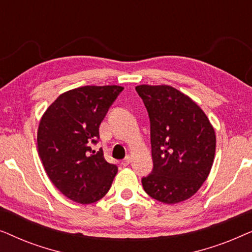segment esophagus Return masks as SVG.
Returning <instances> with one entry per match:
<instances>
[{
    "label": "esophagus",
    "instance_id": "obj_1",
    "mask_svg": "<svg viewBox=\"0 0 252 252\" xmlns=\"http://www.w3.org/2000/svg\"><path fill=\"white\" fill-rule=\"evenodd\" d=\"M130 161H132V157L127 156V157L125 158V159H124V160L122 161V164H123V165H128V164L130 163Z\"/></svg>",
    "mask_w": 252,
    "mask_h": 252
}]
</instances>
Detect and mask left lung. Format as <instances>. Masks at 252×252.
<instances>
[{
    "label": "left lung",
    "mask_w": 252,
    "mask_h": 252,
    "mask_svg": "<svg viewBox=\"0 0 252 252\" xmlns=\"http://www.w3.org/2000/svg\"><path fill=\"white\" fill-rule=\"evenodd\" d=\"M150 119L154 168L142 178L144 191L161 203L190 198L211 171L216 133L204 111L171 86L135 87Z\"/></svg>",
    "instance_id": "obj_1"
}]
</instances>
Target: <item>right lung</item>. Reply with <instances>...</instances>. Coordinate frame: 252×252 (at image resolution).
Listing matches in <instances>:
<instances>
[{
	"mask_svg": "<svg viewBox=\"0 0 252 252\" xmlns=\"http://www.w3.org/2000/svg\"><path fill=\"white\" fill-rule=\"evenodd\" d=\"M122 86H84L65 92L46 110L37 129L44 171L62 194L81 204L101 199L118 167L104 159L97 143L99 125L123 92Z\"/></svg>",
	"mask_w": 252,
	"mask_h": 252,
	"instance_id": "obj_1",
	"label": "right lung"
}]
</instances>
